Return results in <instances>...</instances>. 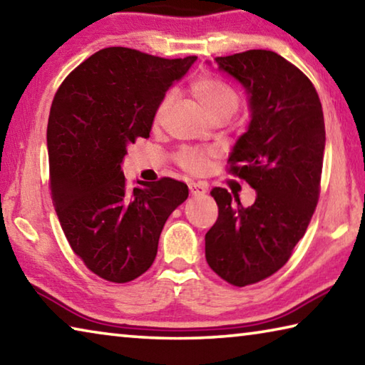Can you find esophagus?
<instances>
[{
  "instance_id": "1",
  "label": "esophagus",
  "mask_w": 365,
  "mask_h": 365,
  "mask_svg": "<svg viewBox=\"0 0 365 365\" xmlns=\"http://www.w3.org/2000/svg\"><path fill=\"white\" fill-rule=\"evenodd\" d=\"M188 187H190L191 196H202L207 191L206 183H201V182H193V183H190Z\"/></svg>"
}]
</instances>
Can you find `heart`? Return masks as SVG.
<instances>
[{"label": "heart", "instance_id": "obj_1", "mask_svg": "<svg viewBox=\"0 0 365 365\" xmlns=\"http://www.w3.org/2000/svg\"><path fill=\"white\" fill-rule=\"evenodd\" d=\"M190 90L196 98V101L205 108L211 119H215V117L220 115L230 117L235 110L238 109L240 96L237 93V90L217 77L202 76L200 78H196L195 82L191 83ZM172 100H174V95H172L170 91L163 96V100L159 101L156 110H154V122L158 123L163 120V117L168 113ZM207 159L209 153L205 150H200V148H183V150L178 151L175 156L177 164L180 165L183 170L191 172V174H197V172L205 169Z\"/></svg>", "mask_w": 365, "mask_h": 365}]
</instances>
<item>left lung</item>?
<instances>
[{
  "instance_id": "1",
  "label": "left lung",
  "mask_w": 365,
  "mask_h": 365,
  "mask_svg": "<svg viewBox=\"0 0 365 365\" xmlns=\"http://www.w3.org/2000/svg\"><path fill=\"white\" fill-rule=\"evenodd\" d=\"M250 95L251 122L228 158V174L257 191L255 205L214 188L219 215L206 233V261L220 279L246 287L292 257L316 211L325 123L311 80L285 58L250 49L215 58Z\"/></svg>"
}]
</instances>
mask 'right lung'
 <instances>
[{"label": "right lung", "instance_id": "add662e5", "mask_svg": "<svg viewBox=\"0 0 365 365\" xmlns=\"http://www.w3.org/2000/svg\"><path fill=\"white\" fill-rule=\"evenodd\" d=\"M195 61L104 48L54 95L46 130L51 200L72 251L104 280L145 274L165 220L188 197L187 185L169 177L128 188L120 164L128 145L150 137L159 101Z\"/></svg>", "mask_w": 365, "mask_h": 365}]
</instances>
